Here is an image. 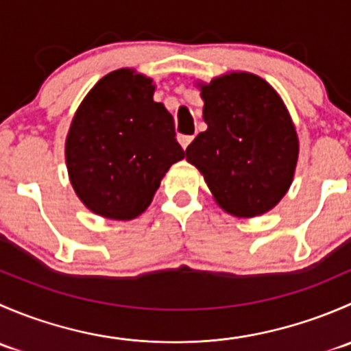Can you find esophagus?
<instances>
[{
  "mask_svg": "<svg viewBox=\"0 0 351 351\" xmlns=\"http://www.w3.org/2000/svg\"><path fill=\"white\" fill-rule=\"evenodd\" d=\"M178 141H180V144H182L183 149H186V147H189V144L193 141V136H178Z\"/></svg>",
  "mask_w": 351,
  "mask_h": 351,
  "instance_id": "1",
  "label": "esophagus"
}]
</instances>
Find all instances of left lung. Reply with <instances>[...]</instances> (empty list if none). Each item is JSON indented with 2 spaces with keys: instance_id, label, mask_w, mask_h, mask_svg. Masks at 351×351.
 I'll return each mask as SVG.
<instances>
[{
  "instance_id": "1",
  "label": "left lung",
  "mask_w": 351,
  "mask_h": 351,
  "mask_svg": "<svg viewBox=\"0 0 351 351\" xmlns=\"http://www.w3.org/2000/svg\"><path fill=\"white\" fill-rule=\"evenodd\" d=\"M207 130L186 147L219 204L254 217L280 202L292 183L299 141L274 88L250 73L215 77L202 86Z\"/></svg>"
}]
</instances>
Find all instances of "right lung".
<instances>
[{
	"label": "right lung",
	"mask_w": 351,
	"mask_h": 351,
	"mask_svg": "<svg viewBox=\"0 0 351 351\" xmlns=\"http://www.w3.org/2000/svg\"><path fill=\"white\" fill-rule=\"evenodd\" d=\"M153 95L149 77L113 71L74 115L66 141L67 171L74 192L95 214L137 217L169 166L185 158L171 113Z\"/></svg>",
	"instance_id": "obj_1"
}]
</instances>
